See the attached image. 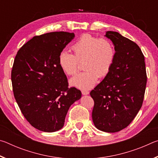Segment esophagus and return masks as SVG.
Segmentation results:
<instances>
[{
  "mask_svg": "<svg viewBox=\"0 0 158 158\" xmlns=\"http://www.w3.org/2000/svg\"><path fill=\"white\" fill-rule=\"evenodd\" d=\"M81 93L82 95H89V91H88V90H81Z\"/></svg>",
  "mask_w": 158,
  "mask_h": 158,
  "instance_id": "obj_1",
  "label": "esophagus"
}]
</instances>
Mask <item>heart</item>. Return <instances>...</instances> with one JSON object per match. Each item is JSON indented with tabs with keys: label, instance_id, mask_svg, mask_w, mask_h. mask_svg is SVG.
<instances>
[{
	"label": "heart",
	"instance_id": "heart-1",
	"mask_svg": "<svg viewBox=\"0 0 158 158\" xmlns=\"http://www.w3.org/2000/svg\"><path fill=\"white\" fill-rule=\"evenodd\" d=\"M72 49L74 55L66 51L60 53L58 64L64 73L72 75L78 69L79 60L85 59V70L76 74L69 80L73 86L89 90L96 84L99 77H105L111 71L116 52L109 39L85 34L73 45Z\"/></svg>",
	"mask_w": 158,
	"mask_h": 158
}]
</instances>
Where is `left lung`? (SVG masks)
I'll use <instances>...</instances> for the list:
<instances>
[{
	"instance_id": "obj_1",
	"label": "left lung",
	"mask_w": 158,
	"mask_h": 158,
	"mask_svg": "<svg viewBox=\"0 0 158 158\" xmlns=\"http://www.w3.org/2000/svg\"><path fill=\"white\" fill-rule=\"evenodd\" d=\"M105 36L113 42L116 56L109 73L90 93L94 100L92 118L98 130L116 132L130 124L142 106L145 59L135 42L114 31Z\"/></svg>"
}]
</instances>
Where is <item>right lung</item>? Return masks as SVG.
<instances>
[{"instance_id":"obj_1","label":"right lung","mask_w":158,"mask_h":158,"mask_svg":"<svg viewBox=\"0 0 158 158\" xmlns=\"http://www.w3.org/2000/svg\"><path fill=\"white\" fill-rule=\"evenodd\" d=\"M74 33L52 32L33 37L16 55L11 79L21 113L32 126L46 132L63 127L68 111L81 93L68 88L58 56Z\"/></svg>"}]
</instances>
